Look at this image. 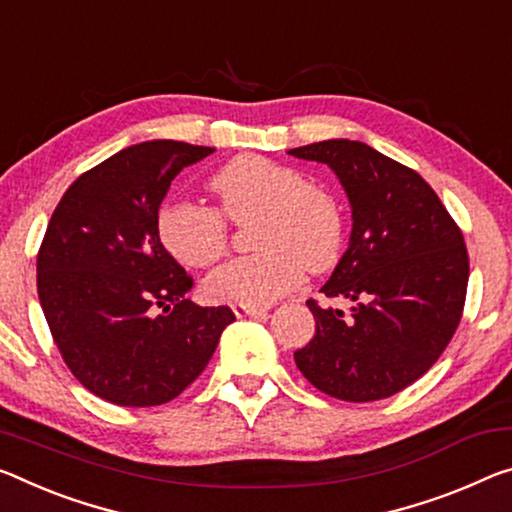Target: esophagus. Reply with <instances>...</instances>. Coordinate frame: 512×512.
Returning <instances> with one entry per match:
<instances>
[{
  "label": "esophagus",
  "mask_w": 512,
  "mask_h": 512,
  "mask_svg": "<svg viewBox=\"0 0 512 512\" xmlns=\"http://www.w3.org/2000/svg\"><path fill=\"white\" fill-rule=\"evenodd\" d=\"M232 312L237 316H255V314H262L266 312L264 307H257V305H243V303H237L232 305Z\"/></svg>",
  "instance_id": "obj_1"
}]
</instances>
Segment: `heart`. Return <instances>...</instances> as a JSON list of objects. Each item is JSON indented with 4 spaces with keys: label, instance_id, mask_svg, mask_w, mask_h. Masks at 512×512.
Instances as JSON below:
<instances>
[{
    "label": "heart",
    "instance_id": "obj_1",
    "mask_svg": "<svg viewBox=\"0 0 512 512\" xmlns=\"http://www.w3.org/2000/svg\"><path fill=\"white\" fill-rule=\"evenodd\" d=\"M209 186L218 207L170 200L159 209L157 232L177 262L193 269L216 264L230 248V221L253 225L255 255L221 266L205 280L218 303L264 305L294 289L307 271L337 262L344 239L342 209L326 186L278 161L243 154L218 168Z\"/></svg>",
    "mask_w": 512,
    "mask_h": 512
}]
</instances>
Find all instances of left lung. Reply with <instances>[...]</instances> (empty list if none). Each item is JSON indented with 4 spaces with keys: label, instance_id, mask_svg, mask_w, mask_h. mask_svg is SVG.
Wrapping results in <instances>:
<instances>
[{
    "label": "left lung",
    "instance_id": "8db88e82",
    "mask_svg": "<svg viewBox=\"0 0 512 512\" xmlns=\"http://www.w3.org/2000/svg\"><path fill=\"white\" fill-rule=\"evenodd\" d=\"M335 170L353 209L351 243L326 298L307 300L316 321L296 367L323 394L351 403L387 399L433 367L465 307L469 255L458 223L415 170L367 143L332 139L289 150Z\"/></svg>",
    "mask_w": 512,
    "mask_h": 512
}]
</instances>
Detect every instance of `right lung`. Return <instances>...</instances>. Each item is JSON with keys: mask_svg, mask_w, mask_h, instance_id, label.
Wrapping results in <instances>:
<instances>
[{"mask_svg": "<svg viewBox=\"0 0 512 512\" xmlns=\"http://www.w3.org/2000/svg\"><path fill=\"white\" fill-rule=\"evenodd\" d=\"M214 148L129 145L63 193L36 259L47 326L81 385L100 399L152 408L196 380L234 314L200 307L193 278L164 248L159 205L182 168Z\"/></svg>", "mask_w": 512, "mask_h": 512, "instance_id": "right-lung-1", "label": "right lung"}]
</instances>
